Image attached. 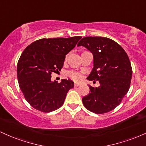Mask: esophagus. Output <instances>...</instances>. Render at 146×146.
I'll list each match as a JSON object with an SVG mask.
<instances>
[{
    "label": "esophagus",
    "instance_id": "obj_1",
    "mask_svg": "<svg viewBox=\"0 0 146 146\" xmlns=\"http://www.w3.org/2000/svg\"><path fill=\"white\" fill-rule=\"evenodd\" d=\"M80 85H81V84H80V83L75 82V83L74 84V86H80Z\"/></svg>",
    "mask_w": 146,
    "mask_h": 146
}]
</instances>
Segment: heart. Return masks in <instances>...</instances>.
Wrapping results in <instances>:
<instances>
[{
  "label": "heart",
  "instance_id": "obj_1",
  "mask_svg": "<svg viewBox=\"0 0 146 146\" xmlns=\"http://www.w3.org/2000/svg\"><path fill=\"white\" fill-rule=\"evenodd\" d=\"M68 76L70 77L71 79H73L75 81H79L82 79V75H80V73H78V72L75 71H69L68 73Z\"/></svg>",
  "mask_w": 146,
  "mask_h": 146
}]
</instances>
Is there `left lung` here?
Masks as SVG:
<instances>
[{
    "label": "left lung",
    "mask_w": 146,
    "mask_h": 146,
    "mask_svg": "<svg viewBox=\"0 0 146 146\" xmlns=\"http://www.w3.org/2000/svg\"><path fill=\"white\" fill-rule=\"evenodd\" d=\"M78 46L93 53L94 67L87 79L100 83L95 88L88 85L90 92L82 98L84 106L96 114L111 111L130 88L132 70L128 55L118 43L103 37H84Z\"/></svg>",
    "instance_id": "1"
}]
</instances>
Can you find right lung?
<instances>
[{
  "label": "right lung",
  "mask_w": 146,
  "mask_h": 146,
  "mask_svg": "<svg viewBox=\"0 0 146 146\" xmlns=\"http://www.w3.org/2000/svg\"><path fill=\"white\" fill-rule=\"evenodd\" d=\"M81 38H42L22 53L17 64L18 84L25 100L35 109L49 113L62 106L74 83L70 80L52 82L51 73L61 71L66 55Z\"/></svg>",
  "instance_id": "add662e5"
}]
</instances>
